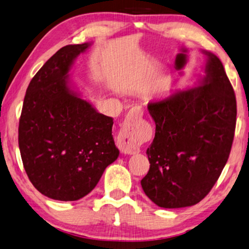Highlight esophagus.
<instances>
[{
    "instance_id": "1",
    "label": "esophagus",
    "mask_w": 249,
    "mask_h": 249,
    "mask_svg": "<svg viewBox=\"0 0 249 249\" xmlns=\"http://www.w3.org/2000/svg\"><path fill=\"white\" fill-rule=\"evenodd\" d=\"M143 116V110L140 107H134L128 112L124 125L119 132L117 145L124 154H134L139 151L136 143V129L134 124L141 120Z\"/></svg>"
}]
</instances>
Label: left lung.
Listing matches in <instances>:
<instances>
[{"instance_id":"left-lung-1","label":"left lung","mask_w":249,"mask_h":249,"mask_svg":"<svg viewBox=\"0 0 249 249\" xmlns=\"http://www.w3.org/2000/svg\"><path fill=\"white\" fill-rule=\"evenodd\" d=\"M206 55L205 75L185 90L148 104L156 136L141 186L164 209L192 206L216 183L230 157L236 125L234 89L221 60Z\"/></svg>"}]
</instances>
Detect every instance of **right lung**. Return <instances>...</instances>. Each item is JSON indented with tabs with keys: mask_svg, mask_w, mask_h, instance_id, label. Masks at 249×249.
<instances>
[{
	"mask_svg": "<svg viewBox=\"0 0 249 249\" xmlns=\"http://www.w3.org/2000/svg\"><path fill=\"white\" fill-rule=\"evenodd\" d=\"M90 45L60 48L33 77L24 98L18 125L24 169L36 190L57 201L86 196L119 157L113 119L80 98L69 77Z\"/></svg>",
	"mask_w": 249,
	"mask_h": 249,
	"instance_id": "1",
	"label": "right lung"
}]
</instances>
